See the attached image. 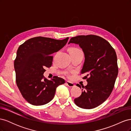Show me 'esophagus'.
Here are the masks:
<instances>
[{"instance_id":"esophagus-1","label":"esophagus","mask_w":131,"mask_h":131,"mask_svg":"<svg viewBox=\"0 0 131 131\" xmlns=\"http://www.w3.org/2000/svg\"><path fill=\"white\" fill-rule=\"evenodd\" d=\"M66 84H67V85L69 86V88H74V87H75V85L73 84V83L71 82L70 81H67L66 82Z\"/></svg>"}]
</instances>
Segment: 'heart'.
Here are the masks:
<instances>
[{
  "label": "heart",
  "instance_id": "obj_1",
  "mask_svg": "<svg viewBox=\"0 0 131 131\" xmlns=\"http://www.w3.org/2000/svg\"><path fill=\"white\" fill-rule=\"evenodd\" d=\"M81 51L80 49H79L78 48H75V47H74V48L71 49L70 52H77V51Z\"/></svg>",
  "mask_w": 131,
  "mask_h": 131
}]
</instances>
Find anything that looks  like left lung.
I'll use <instances>...</instances> for the list:
<instances>
[{
    "mask_svg": "<svg viewBox=\"0 0 131 131\" xmlns=\"http://www.w3.org/2000/svg\"><path fill=\"white\" fill-rule=\"evenodd\" d=\"M78 44L85 54L81 74L86 75L88 85L82 86V93L74 100L75 104L83 109H93L103 103L114 89L118 74L115 51L108 41L97 35H79L70 39L68 43ZM81 88V86L77 84Z\"/></svg>",
    "mask_w": 131,
    "mask_h": 131,
    "instance_id": "8db88e82",
    "label": "left lung"
}]
</instances>
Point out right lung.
Masks as SVG:
<instances>
[{"instance_id": "right-lung-1", "label": "right lung", "mask_w": 131, "mask_h": 131, "mask_svg": "<svg viewBox=\"0 0 131 131\" xmlns=\"http://www.w3.org/2000/svg\"><path fill=\"white\" fill-rule=\"evenodd\" d=\"M69 38L56 40L38 37L31 38L19 46L14 61L16 81L23 97L34 105H41L54 97L57 87L65 83L54 76L51 80L43 77L45 67H51L52 53L64 47Z\"/></svg>"}]
</instances>
